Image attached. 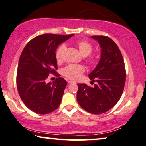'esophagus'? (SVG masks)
<instances>
[{
	"label": "esophagus",
	"mask_w": 146,
	"mask_h": 146,
	"mask_svg": "<svg viewBox=\"0 0 146 146\" xmlns=\"http://www.w3.org/2000/svg\"><path fill=\"white\" fill-rule=\"evenodd\" d=\"M68 83H69V84H73V81H71V80H69V81H68Z\"/></svg>",
	"instance_id": "obj_1"
}]
</instances>
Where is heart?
I'll return each mask as SVG.
<instances>
[{"instance_id":"heart-1","label":"heart","mask_w":146,"mask_h":146,"mask_svg":"<svg viewBox=\"0 0 146 146\" xmlns=\"http://www.w3.org/2000/svg\"><path fill=\"white\" fill-rule=\"evenodd\" d=\"M75 45L78 48L79 52L84 56H87L91 54L93 50V46L91 43L86 40H78L75 42ZM67 47L65 44H62L58 48L55 53V56L58 62H61L63 58V55ZM90 63L93 62L92 58L88 60ZM85 71L84 67L80 64H69L62 70V74L64 77L71 80H76Z\"/></svg>"}]
</instances>
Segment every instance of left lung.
<instances>
[{"instance_id":"8db88e82","label":"left lung","mask_w":146,"mask_h":146,"mask_svg":"<svg viewBox=\"0 0 146 146\" xmlns=\"http://www.w3.org/2000/svg\"><path fill=\"white\" fill-rule=\"evenodd\" d=\"M101 47V57L90 79L93 88L78 84L77 100L90 113L99 114L109 110L121 98L126 80L125 62L117 44L109 37L93 36Z\"/></svg>"}]
</instances>
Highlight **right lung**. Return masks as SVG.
<instances>
[{"label":"right lung","instance_id":"1","mask_svg":"<svg viewBox=\"0 0 146 146\" xmlns=\"http://www.w3.org/2000/svg\"><path fill=\"white\" fill-rule=\"evenodd\" d=\"M73 36L40 35L31 40L22 51L17 72V88L23 102L32 111L45 114L59 106L67 84L56 71L55 52L59 44ZM50 74L58 78L47 84L45 81Z\"/></svg>","mask_w":146,"mask_h":146}]
</instances>
